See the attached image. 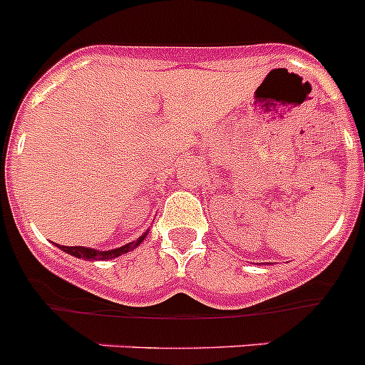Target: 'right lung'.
Returning <instances> with one entry per match:
<instances>
[{
	"label": "right lung",
	"instance_id": "right-lung-1",
	"mask_svg": "<svg viewBox=\"0 0 365 365\" xmlns=\"http://www.w3.org/2000/svg\"><path fill=\"white\" fill-rule=\"evenodd\" d=\"M146 235H148V232L143 233L139 239L135 240V242H128L125 244V246H121V248H113V250H96V248H85V246H61V244H56L61 252L68 253V255L76 257V259H83V260H110V259H115V257H121L125 255V253L132 252V250H135L139 244L143 242V240L146 239Z\"/></svg>",
	"mask_w": 365,
	"mask_h": 365
}]
</instances>
